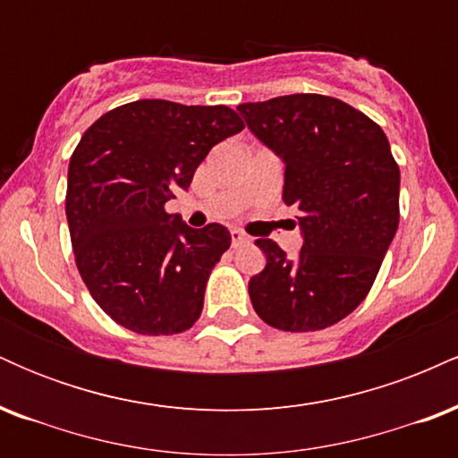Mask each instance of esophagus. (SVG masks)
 Wrapping results in <instances>:
<instances>
[{"instance_id":"esophagus-1","label":"esophagus","mask_w":458,"mask_h":458,"mask_svg":"<svg viewBox=\"0 0 458 458\" xmlns=\"http://www.w3.org/2000/svg\"><path fill=\"white\" fill-rule=\"evenodd\" d=\"M230 236H233V245L234 247L241 245V243H247V241H250V236H247L245 233H241V230H236V228L230 230Z\"/></svg>"}]
</instances>
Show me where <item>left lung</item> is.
Wrapping results in <instances>:
<instances>
[{"label":"left lung","instance_id":"obj_1","mask_svg":"<svg viewBox=\"0 0 458 458\" xmlns=\"http://www.w3.org/2000/svg\"><path fill=\"white\" fill-rule=\"evenodd\" d=\"M247 127L284 161V202L301 211L303 247L286 259L259 239L267 265L250 280L256 314L282 331H318L364 301L398 228L401 170L360 109L323 94L239 105Z\"/></svg>","mask_w":458,"mask_h":458}]
</instances>
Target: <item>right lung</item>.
<instances>
[{"mask_svg":"<svg viewBox=\"0 0 458 458\" xmlns=\"http://www.w3.org/2000/svg\"><path fill=\"white\" fill-rule=\"evenodd\" d=\"M225 105L133 101L103 114L68 163L66 219L77 269L107 317L141 335L191 327L230 233L189 228L165 202L215 144L243 131Z\"/></svg>","mask_w":458,"mask_h":458,"instance_id":"obj_1","label":"right lung"}]
</instances>
